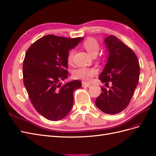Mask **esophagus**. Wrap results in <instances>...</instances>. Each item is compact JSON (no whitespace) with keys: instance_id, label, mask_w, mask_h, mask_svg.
I'll list each match as a JSON object with an SVG mask.
<instances>
[{"instance_id":"1","label":"esophagus","mask_w":156,"mask_h":156,"mask_svg":"<svg viewBox=\"0 0 156 156\" xmlns=\"http://www.w3.org/2000/svg\"><path fill=\"white\" fill-rule=\"evenodd\" d=\"M91 85H90V83H87L86 82H83L82 83V87H89Z\"/></svg>"}]
</instances>
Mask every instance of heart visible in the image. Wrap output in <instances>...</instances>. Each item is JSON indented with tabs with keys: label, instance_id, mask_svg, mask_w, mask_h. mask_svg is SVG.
Segmentation results:
<instances>
[{
	"label": "heart",
	"instance_id": "b5f03b06",
	"mask_svg": "<svg viewBox=\"0 0 156 156\" xmlns=\"http://www.w3.org/2000/svg\"><path fill=\"white\" fill-rule=\"evenodd\" d=\"M83 46L86 51L91 55L95 56L99 52L100 46L96 39L93 38H87L83 42ZM74 55V50L71 49L68 52L67 62L68 63H72ZM97 70L95 68L81 67L76 70L74 73V77L76 79L82 80L86 82L91 81L92 78L96 75Z\"/></svg>",
	"mask_w": 156,
	"mask_h": 156
}]
</instances>
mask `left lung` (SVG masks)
Here are the masks:
<instances>
[{
	"instance_id": "obj_1",
	"label": "left lung",
	"mask_w": 156,
	"mask_h": 156,
	"mask_svg": "<svg viewBox=\"0 0 156 156\" xmlns=\"http://www.w3.org/2000/svg\"><path fill=\"white\" fill-rule=\"evenodd\" d=\"M108 58L99 80L105 86H112L102 92L95 105L102 112L108 114L121 112L129 104L139 80L140 66L135 52L117 37L110 35L105 40Z\"/></svg>"
}]
</instances>
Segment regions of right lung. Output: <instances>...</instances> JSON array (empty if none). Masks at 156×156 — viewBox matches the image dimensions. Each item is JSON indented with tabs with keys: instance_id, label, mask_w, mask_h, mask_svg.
Here are the masks:
<instances>
[{
	"instance_id": "add662e5",
	"label": "right lung",
	"mask_w": 156,
	"mask_h": 156,
	"mask_svg": "<svg viewBox=\"0 0 156 156\" xmlns=\"http://www.w3.org/2000/svg\"><path fill=\"white\" fill-rule=\"evenodd\" d=\"M83 37L69 38L49 34L39 38L26 52L23 65V83L34 108L51 121L64 118L72 108L73 92L80 80L61 85L68 76L69 50Z\"/></svg>"
}]
</instances>
